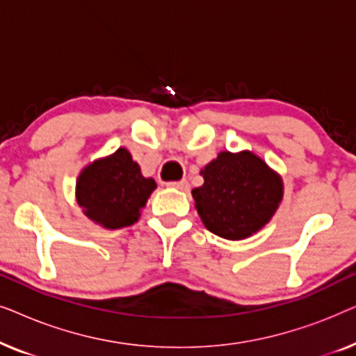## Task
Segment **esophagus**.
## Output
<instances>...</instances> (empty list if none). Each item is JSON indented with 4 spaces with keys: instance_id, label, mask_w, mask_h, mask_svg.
<instances>
[{
    "instance_id": "obj_1",
    "label": "esophagus",
    "mask_w": 356,
    "mask_h": 356,
    "mask_svg": "<svg viewBox=\"0 0 356 356\" xmlns=\"http://www.w3.org/2000/svg\"><path fill=\"white\" fill-rule=\"evenodd\" d=\"M167 186L179 189V191H188L189 183L186 181V179H181V181H170V183H167Z\"/></svg>"
}]
</instances>
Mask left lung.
Listing matches in <instances>:
<instances>
[{
  "mask_svg": "<svg viewBox=\"0 0 356 356\" xmlns=\"http://www.w3.org/2000/svg\"><path fill=\"white\" fill-rule=\"evenodd\" d=\"M201 175L204 184L193 189L197 213L209 232L227 240L261 230L284 196L279 175L251 152H220Z\"/></svg>",
  "mask_w": 356,
  "mask_h": 356,
  "instance_id": "1",
  "label": "left lung"
}]
</instances>
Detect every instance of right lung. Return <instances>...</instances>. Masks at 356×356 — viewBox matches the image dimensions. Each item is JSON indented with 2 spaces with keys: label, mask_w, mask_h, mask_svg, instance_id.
<instances>
[{
  "label": "right lung",
  "mask_w": 356,
  "mask_h": 356,
  "mask_svg": "<svg viewBox=\"0 0 356 356\" xmlns=\"http://www.w3.org/2000/svg\"><path fill=\"white\" fill-rule=\"evenodd\" d=\"M155 186L154 179L144 178L131 154L121 147L82 170L76 196L90 220L116 230L138 222L139 211Z\"/></svg>",
  "instance_id": "1"
}]
</instances>
